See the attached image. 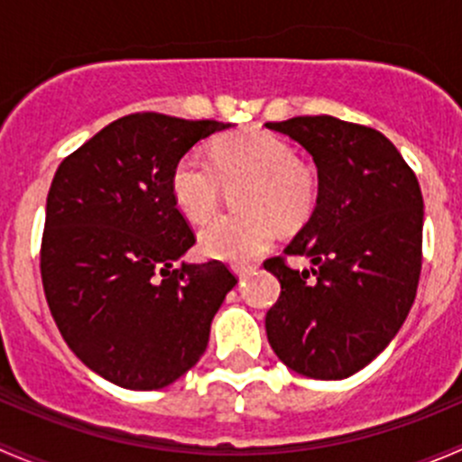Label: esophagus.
<instances>
[{
    "instance_id": "34e87169",
    "label": "esophagus",
    "mask_w": 462,
    "mask_h": 462,
    "mask_svg": "<svg viewBox=\"0 0 462 462\" xmlns=\"http://www.w3.org/2000/svg\"><path fill=\"white\" fill-rule=\"evenodd\" d=\"M253 270H257V265H250V263L248 265H235V273L239 279H245L250 273H253Z\"/></svg>"
}]
</instances>
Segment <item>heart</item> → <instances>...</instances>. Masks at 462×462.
I'll return each mask as SVG.
<instances>
[{"label": "heart", "instance_id": "heart-1", "mask_svg": "<svg viewBox=\"0 0 462 462\" xmlns=\"http://www.w3.org/2000/svg\"><path fill=\"white\" fill-rule=\"evenodd\" d=\"M248 179L236 203L244 212L209 221L199 235L205 257L248 263L283 230H297L318 209L321 180L315 167L297 161V149L265 129H244L217 141L212 153L189 152L170 176L176 208L194 223L217 212L223 185Z\"/></svg>", "mask_w": 462, "mask_h": 462}]
</instances>
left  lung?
Masks as SVG:
<instances>
[{
  "label": "left lung",
  "mask_w": 462,
  "mask_h": 462,
  "mask_svg": "<svg viewBox=\"0 0 462 462\" xmlns=\"http://www.w3.org/2000/svg\"><path fill=\"white\" fill-rule=\"evenodd\" d=\"M313 156L318 209L283 254L263 261L282 292L265 315L288 369L342 380L380 356L407 319L422 268V192L389 138L333 116L265 123ZM292 254L314 268L295 271Z\"/></svg>",
  "instance_id": "8db88e82"
}]
</instances>
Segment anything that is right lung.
<instances>
[{"label": "right lung", "mask_w": 462, "mask_h": 462, "mask_svg": "<svg viewBox=\"0 0 462 462\" xmlns=\"http://www.w3.org/2000/svg\"><path fill=\"white\" fill-rule=\"evenodd\" d=\"M217 120L129 114L60 162L46 199L40 273L64 342L97 375L153 391L188 374L235 288L226 263H180L192 227L170 176Z\"/></svg>", "instance_id": "obj_1"}]
</instances>
